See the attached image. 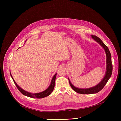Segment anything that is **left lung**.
Listing matches in <instances>:
<instances>
[{"mask_svg": "<svg viewBox=\"0 0 121 121\" xmlns=\"http://www.w3.org/2000/svg\"><path fill=\"white\" fill-rule=\"evenodd\" d=\"M92 39H93L95 41H96L100 46L102 47L105 52L106 56V72L104 78L101 80L99 84L94 87L82 89L79 88L74 86L72 83L68 78L69 83L70 86L77 93L79 94H92L97 93L99 92L101 90H102L104 86L105 85L107 81H108L109 79L110 78L112 73V64L111 62V55L109 52V50L107 47L103 43V42L100 39L96 36L91 35Z\"/></svg>", "mask_w": 121, "mask_h": 121, "instance_id": "8db88e82", "label": "left lung"}]
</instances>
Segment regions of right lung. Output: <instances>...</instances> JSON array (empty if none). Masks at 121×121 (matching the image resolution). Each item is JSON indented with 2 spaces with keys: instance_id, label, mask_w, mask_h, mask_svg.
Listing matches in <instances>:
<instances>
[{
  "instance_id": "right-lung-1",
  "label": "right lung",
  "mask_w": 121,
  "mask_h": 121,
  "mask_svg": "<svg viewBox=\"0 0 121 121\" xmlns=\"http://www.w3.org/2000/svg\"><path fill=\"white\" fill-rule=\"evenodd\" d=\"M56 74H57V73H55L53 75V77L52 78V81H51V83L47 89H46L45 90L43 91V92H40V93H30V92L25 91L24 90L22 89V88H21L20 86H19L17 84L16 81L14 80L13 78L12 75L11 74V73L10 72V75L11 76L13 80L15 85H16L17 88L18 89V90L21 92V93H22L25 96H27V97H30V98H36V99H42V98H43L44 97H46L47 96H48L49 95H50L51 94V93L52 92L54 88V86H55V81Z\"/></svg>"
}]
</instances>
